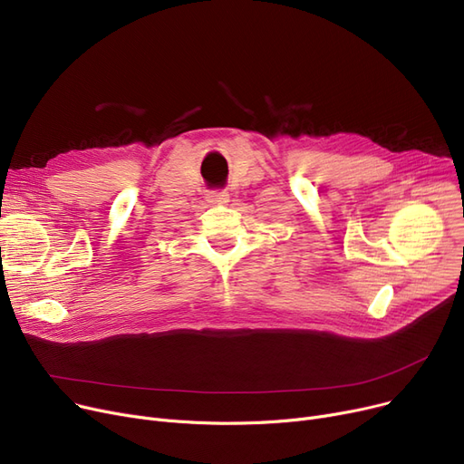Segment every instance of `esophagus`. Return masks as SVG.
<instances>
[{
    "mask_svg": "<svg viewBox=\"0 0 464 464\" xmlns=\"http://www.w3.org/2000/svg\"><path fill=\"white\" fill-rule=\"evenodd\" d=\"M208 202L215 204V206H223L228 202V192H225V190L208 192Z\"/></svg>",
    "mask_w": 464,
    "mask_h": 464,
    "instance_id": "obj_1",
    "label": "esophagus"
}]
</instances>
